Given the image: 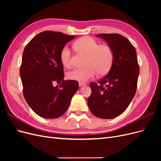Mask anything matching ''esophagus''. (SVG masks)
Here are the masks:
<instances>
[{"label":"esophagus","mask_w":161,"mask_h":161,"mask_svg":"<svg viewBox=\"0 0 161 161\" xmlns=\"http://www.w3.org/2000/svg\"><path fill=\"white\" fill-rule=\"evenodd\" d=\"M79 86H80V87H81V86H85V85H86V84H85V83H82V82H79Z\"/></svg>","instance_id":"obj_1"}]
</instances>
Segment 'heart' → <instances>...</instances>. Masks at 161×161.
<instances>
[{"instance_id": "b5f03b06", "label": "heart", "mask_w": 161, "mask_h": 161, "mask_svg": "<svg viewBox=\"0 0 161 161\" xmlns=\"http://www.w3.org/2000/svg\"><path fill=\"white\" fill-rule=\"evenodd\" d=\"M73 47L78 52L88 56L86 66L84 69H76L68 72V79L79 82H86L93 79L98 72L99 75L108 72L113 61V52L107 45H98L94 39L89 37H82L77 40ZM62 65L66 68L71 66L70 51L69 47L63 48L60 54Z\"/></svg>"}]
</instances>
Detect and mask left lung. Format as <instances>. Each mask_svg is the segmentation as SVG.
Masks as SVG:
<instances>
[{
  "label": "left lung",
  "mask_w": 161,
  "mask_h": 161,
  "mask_svg": "<svg viewBox=\"0 0 161 161\" xmlns=\"http://www.w3.org/2000/svg\"><path fill=\"white\" fill-rule=\"evenodd\" d=\"M104 40L113 52L109 73L98 83L90 84L88 105L97 118L112 119L127 109L136 93L139 66L135 47L127 38L118 33L96 35Z\"/></svg>",
  "instance_id": "8db88e82"
}]
</instances>
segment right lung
I'll list each match as a JSON object with an SVG mask.
<instances>
[{
  "label": "right lung",
  "mask_w": 161,
  "mask_h": 161,
  "mask_svg": "<svg viewBox=\"0 0 161 161\" xmlns=\"http://www.w3.org/2000/svg\"><path fill=\"white\" fill-rule=\"evenodd\" d=\"M75 37L61 32L43 31L24 49L20 68L23 95L31 109L43 118L62 116L79 89L77 81L64 80L60 60L63 48ZM60 81V88L53 85Z\"/></svg>",
  "instance_id": "add662e5"
}]
</instances>
